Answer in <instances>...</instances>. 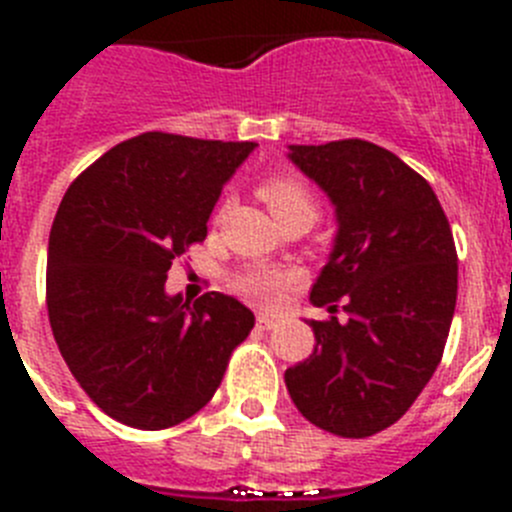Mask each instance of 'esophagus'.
Listing matches in <instances>:
<instances>
[{
  "label": "esophagus",
  "instance_id": "1",
  "mask_svg": "<svg viewBox=\"0 0 512 512\" xmlns=\"http://www.w3.org/2000/svg\"><path fill=\"white\" fill-rule=\"evenodd\" d=\"M274 325H277V318H271V315H259V318H256V328L261 330H271Z\"/></svg>",
  "mask_w": 512,
  "mask_h": 512
}]
</instances>
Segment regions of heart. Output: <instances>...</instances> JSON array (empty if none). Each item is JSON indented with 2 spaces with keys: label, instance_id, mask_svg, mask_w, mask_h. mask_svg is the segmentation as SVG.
I'll return each instance as SVG.
<instances>
[{
  "label": "heart",
  "instance_id": "obj_1",
  "mask_svg": "<svg viewBox=\"0 0 512 512\" xmlns=\"http://www.w3.org/2000/svg\"><path fill=\"white\" fill-rule=\"evenodd\" d=\"M259 197L269 212L277 217L279 223L292 215H310L315 220L318 215V200L312 189L307 187L302 179L289 174L269 176L266 182H261ZM292 284V274L282 269H271V266H253V269L238 274L233 282L235 292L246 297L253 305L271 307L282 300V292Z\"/></svg>",
  "mask_w": 512,
  "mask_h": 512
}]
</instances>
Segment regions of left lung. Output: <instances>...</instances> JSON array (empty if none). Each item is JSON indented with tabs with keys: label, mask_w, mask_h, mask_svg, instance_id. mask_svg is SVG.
Returning a JSON list of instances; mask_svg holds the SVG:
<instances>
[{
	"label": "left lung",
	"mask_w": 512,
	"mask_h": 512,
	"mask_svg": "<svg viewBox=\"0 0 512 512\" xmlns=\"http://www.w3.org/2000/svg\"><path fill=\"white\" fill-rule=\"evenodd\" d=\"M292 164L336 207L338 233L310 302L346 320H310V359L284 382L312 425L343 438L390 428L423 392L449 338L456 246L431 184L369 140L289 146Z\"/></svg>",
	"instance_id": "left-lung-1"
}]
</instances>
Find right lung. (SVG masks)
<instances>
[{"label":"right lung","instance_id":"right-lung-1","mask_svg":"<svg viewBox=\"0 0 512 512\" xmlns=\"http://www.w3.org/2000/svg\"><path fill=\"white\" fill-rule=\"evenodd\" d=\"M256 148L171 133L122 140L63 194L48 241L45 302L63 361L110 418L161 431L200 413L246 341L253 312L207 292L166 295L235 169Z\"/></svg>","mask_w":512,"mask_h":512}]
</instances>
